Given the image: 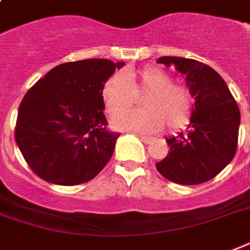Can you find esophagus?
<instances>
[{"label":"esophagus","instance_id":"1","mask_svg":"<svg viewBox=\"0 0 250 250\" xmlns=\"http://www.w3.org/2000/svg\"><path fill=\"white\" fill-rule=\"evenodd\" d=\"M140 138H141V141H143L144 144H150L153 141V138L145 137V136H140Z\"/></svg>","mask_w":250,"mask_h":250}]
</instances>
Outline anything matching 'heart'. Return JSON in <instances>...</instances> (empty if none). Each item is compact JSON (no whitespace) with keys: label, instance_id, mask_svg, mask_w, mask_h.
Segmentation results:
<instances>
[{"label":"heart","instance_id":"1","mask_svg":"<svg viewBox=\"0 0 250 250\" xmlns=\"http://www.w3.org/2000/svg\"><path fill=\"white\" fill-rule=\"evenodd\" d=\"M142 100L144 111L123 112L131 106L136 97ZM103 98L107 113L116 114L113 125L133 133H156L165 124L167 130H177L189 123L193 100L189 89L173 83L172 77L161 69L146 66L124 74L113 73L103 86Z\"/></svg>","mask_w":250,"mask_h":250}]
</instances>
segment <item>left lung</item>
Masks as SVG:
<instances>
[{
	"label": "left lung",
	"mask_w": 250,
	"mask_h": 250,
	"mask_svg": "<svg viewBox=\"0 0 250 250\" xmlns=\"http://www.w3.org/2000/svg\"><path fill=\"white\" fill-rule=\"evenodd\" d=\"M185 76L196 98L187 133L167 138V156L156 164L174 184L198 185L216 177L237 150L240 109L221 76L205 63L183 57H161Z\"/></svg>",
	"instance_id": "8db88e82"
}]
</instances>
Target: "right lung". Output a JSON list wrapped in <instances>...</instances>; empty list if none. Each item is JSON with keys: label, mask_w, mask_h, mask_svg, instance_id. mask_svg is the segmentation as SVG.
<instances>
[{"label": "right lung", "mask_w": 250, "mask_h": 250, "mask_svg": "<svg viewBox=\"0 0 250 250\" xmlns=\"http://www.w3.org/2000/svg\"><path fill=\"white\" fill-rule=\"evenodd\" d=\"M123 66L103 58L61 63L26 92L14 138L38 177L57 185H80L109 163L120 133L107 129L101 92Z\"/></svg>", "instance_id": "add662e5"}]
</instances>
